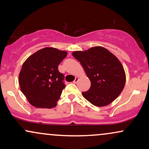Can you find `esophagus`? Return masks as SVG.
<instances>
[{
  "instance_id": "esophagus-1",
  "label": "esophagus",
  "mask_w": 149,
  "mask_h": 149,
  "mask_svg": "<svg viewBox=\"0 0 149 149\" xmlns=\"http://www.w3.org/2000/svg\"><path fill=\"white\" fill-rule=\"evenodd\" d=\"M78 81V77H76V78H75V80H73V83H77Z\"/></svg>"
}]
</instances>
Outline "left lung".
<instances>
[{"instance_id":"obj_1","label":"left lung","mask_w":149,"mask_h":149,"mask_svg":"<svg viewBox=\"0 0 149 149\" xmlns=\"http://www.w3.org/2000/svg\"><path fill=\"white\" fill-rule=\"evenodd\" d=\"M72 54L80 61L91 81L90 88L82 92L88 102L96 107H104L119 96L125 83V73L114 54L99 46L75 51Z\"/></svg>"}]
</instances>
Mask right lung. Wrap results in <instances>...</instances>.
<instances>
[{"label":"right lung","instance_id":"1","mask_svg":"<svg viewBox=\"0 0 149 149\" xmlns=\"http://www.w3.org/2000/svg\"><path fill=\"white\" fill-rule=\"evenodd\" d=\"M66 55V51L45 47L31 55L22 65L19 83L22 93L33 107H56L66 86L64 76L58 66Z\"/></svg>","mask_w":149,"mask_h":149}]
</instances>
